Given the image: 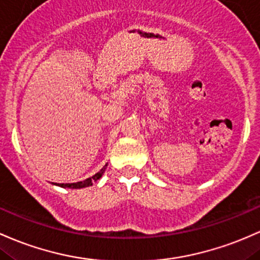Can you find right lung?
Segmentation results:
<instances>
[{
    "mask_svg": "<svg viewBox=\"0 0 260 260\" xmlns=\"http://www.w3.org/2000/svg\"><path fill=\"white\" fill-rule=\"evenodd\" d=\"M106 167H107V164L105 165V167L102 168V169L100 170L99 173H96L95 175L91 176V178H87L86 180H84V181L73 182V184H55V185H58V186H60V187H70V189H81V187H87V186H91V185H92V182H93V181H98L99 179L101 178L102 174L105 173V169H106Z\"/></svg>",
    "mask_w": 260,
    "mask_h": 260,
    "instance_id": "add662e5",
    "label": "right lung"
}]
</instances>
